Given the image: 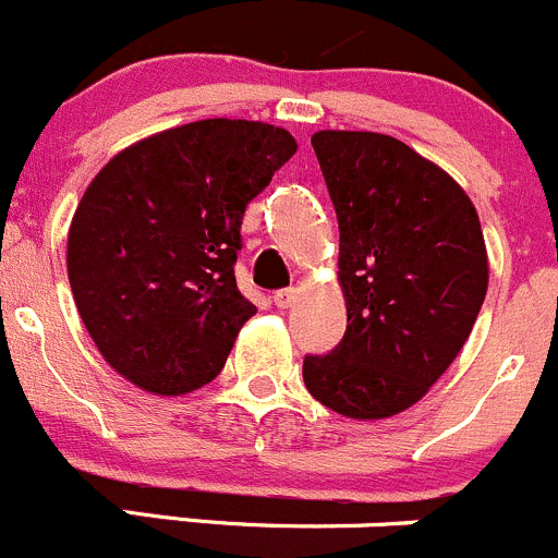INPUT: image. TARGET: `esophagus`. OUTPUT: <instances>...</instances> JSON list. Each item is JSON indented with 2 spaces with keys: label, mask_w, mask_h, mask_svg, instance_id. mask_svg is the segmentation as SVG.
Here are the masks:
<instances>
[{
  "label": "esophagus",
  "mask_w": 558,
  "mask_h": 558,
  "mask_svg": "<svg viewBox=\"0 0 558 558\" xmlns=\"http://www.w3.org/2000/svg\"><path fill=\"white\" fill-rule=\"evenodd\" d=\"M272 302L280 307V311H289V307L296 302V291H294V289H280V291H275Z\"/></svg>",
  "instance_id": "34e87169"
}]
</instances>
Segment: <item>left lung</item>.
Here are the masks:
<instances>
[{"label": "left lung", "instance_id": "obj_1", "mask_svg": "<svg viewBox=\"0 0 558 558\" xmlns=\"http://www.w3.org/2000/svg\"><path fill=\"white\" fill-rule=\"evenodd\" d=\"M340 229L345 335L305 356L318 403L387 420L425 398L466 343L488 291L477 209L434 160L367 130L311 138Z\"/></svg>", "mask_w": 558, "mask_h": 558}]
</instances>
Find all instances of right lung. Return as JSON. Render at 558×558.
Wrapping results in <instances>:
<instances>
[{"label": "right lung", "instance_id": "obj_1", "mask_svg": "<svg viewBox=\"0 0 558 558\" xmlns=\"http://www.w3.org/2000/svg\"><path fill=\"white\" fill-rule=\"evenodd\" d=\"M294 153V135L275 124L198 119L97 171L70 220L68 278L119 376L171 398L223 371L256 316L234 278L242 215Z\"/></svg>", "mask_w": 558, "mask_h": 558}]
</instances>
